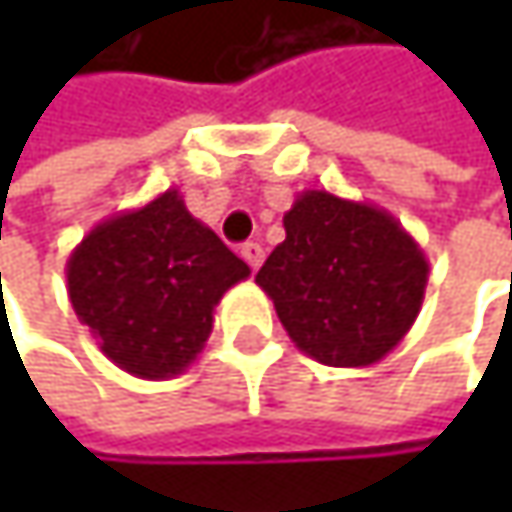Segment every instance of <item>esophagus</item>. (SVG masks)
Segmentation results:
<instances>
[{
	"label": "esophagus",
	"instance_id": "esophagus-1",
	"mask_svg": "<svg viewBox=\"0 0 512 512\" xmlns=\"http://www.w3.org/2000/svg\"><path fill=\"white\" fill-rule=\"evenodd\" d=\"M240 255H243V260H246L252 269H257V266L263 263V246H260V243H243Z\"/></svg>",
	"mask_w": 512,
	"mask_h": 512
}]
</instances>
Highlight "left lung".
<instances>
[{"mask_svg":"<svg viewBox=\"0 0 512 512\" xmlns=\"http://www.w3.org/2000/svg\"><path fill=\"white\" fill-rule=\"evenodd\" d=\"M284 243L255 281L290 341L329 367H367L412 329L430 263L382 207L305 189L284 213Z\"/></svg>","mask_w":512,"mask_h":512,"instance_id":"obj_1","label":"left lung"}]
</instances>
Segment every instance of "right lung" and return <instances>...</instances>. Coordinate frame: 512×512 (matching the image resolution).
Masks as SVG:
<instances>
[{
    "label": "right lung",
    "mask_w": 512,
    "mask_h": 512,
    "mask_svg": "<svg viewBox=\"0 0 512 512\" xmlns=\"http://www.w3.org/2000/svg\"><path fill=\"white\" fill-rule=\"evenodd\" d=\"M67 296L100 353L139 379H171L204 350L219 299L249 263L177 189L94 225L67 257Z\"/></svg>",
    "instance_id": "right-lung-1"
}]
</instances>
